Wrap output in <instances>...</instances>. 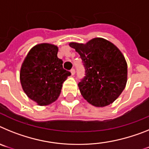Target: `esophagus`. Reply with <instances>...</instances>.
I'll return each mask as SVG.
<instances>
[{
    "mask_svg": "<svg viewBox=\"0 0 149 149\" xmlns=\"http://www.w3.org/2000/svg\"><path fill=\"white\" fill-rule=\"evenodd\" d=\"M71 74H72V75H74V74H75V70H74V68H72V70H71Z\"/></svg>",
    "mask_w": 149,
    "mask_h": 149,
    "instance_id": "1",
    "label": "esophagus"
}]
</instances>
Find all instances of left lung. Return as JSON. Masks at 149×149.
I'll use <instances>...</instances> for the list:
<instances>
[{"label":"left lung","instance_id":"left-lung-1","mask_svg":"<svg viewBox=\"0 0 149 149\" xmlns=\"http://www.w3.org/2000/svg\"><path fill=\"white\" fill-rule=\"evenodd\" d=\"M82 59L86 76L79 89L90 104L103 107L118 98L125 88L127 65L120 50L110 41L94 38L86 44L70 42Z\"/></svg>","mask_w":149,"mask_h":149}]
</instances>
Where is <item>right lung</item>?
<instances>
[{
	"label": "right lung",
	"mask_w": 149,
	"mask_h": 149,
	"mask_svg": "<svg viewBox=\"0 0 149 149\" xmlns=\"http://www.w3.org/2000/svg\"><path fill=\"white\" fill-rule=\"evenodd\" d=\"M58 47L42 43L33 47L22 63L20 81L27 97L39 106H46L58 98L63 82L71 75L57 57Z\"/></svg>",
	"instance_id": "1"
}]
</instances>
